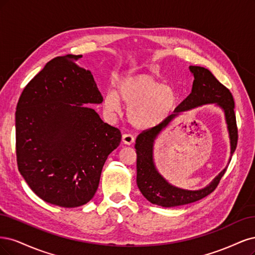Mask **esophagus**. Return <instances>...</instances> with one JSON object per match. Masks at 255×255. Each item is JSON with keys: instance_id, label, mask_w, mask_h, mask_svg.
<instances>
[{"instance_id": "esophagus-1", "label": "esophagus", "mask_w": 255, "mask_h": 255, "mask_svg": "<svg viewBox=\"0 0 255 255\" xmlns=\"http://www.w3.org/2000/svg\"><path fill=\"white\" fill-rule=\"evenodd\" d=\"M122 139H123V143L126 144V145H131L134 142V137L131 134H128V133L123 134Z\"/></svg>"}]
</instances>
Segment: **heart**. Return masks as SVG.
Wrapping results in <instances>:
<instances>
[{
    "label": "heart",
    "instance_id": "1",
    "mask_svg": "<svg viewBox=\"0 0 255 255\" xmlns=\"http://www.w3.org/2000/svg\"><path fill=\"white\" fill-rule=\"evenodd\" d=\"M121 104L128 107V120L136 129H149L159 125L174 109L176 93L147 74L121 78L116 92L107 91L103 105L107 112H120Z\"/></svg>",
    "mask_w": 255,
    "mask_h": 255
}]
</instances>
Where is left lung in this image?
Returning a JSON list of instances; mask_svg holds the SVG:
<instances>
[{
	"label": "left lung",
	"instance_id": "obj_1",
	"mask_svg": "<svg viewBox=\"0 0 255 255\" xmlns=\"http://www.w3.org/2000/svg\"><path fill=\"white\" fill-rule=\"evenodd\" d=\"M191 72L194 75L192 92L185 100L175 109L159 125L142 131L136 137V184L145 198L152 204L163 208L177 207L198 201L214 192L223 178L227 167L221 170L220 174L204 188L198 191H187L176 187L168 183L157 170L153 162V143L161 131L174 120L180 112H184L205 104H216L225 112L228 125L230 143H231V155L236 149L237 145V126L234 113V100L223 84H220L216 77L205 68L191 65Z\"/></svg>",
	"mask_w": 255,
	"mask_h": 255
}]
</instances>
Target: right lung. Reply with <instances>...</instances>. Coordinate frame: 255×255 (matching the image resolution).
<instances>
[{"label":"right lung","instance_id":"obj_1","mask_svg":"<svg viewBox=\"0 0 255 255\" xmlns=\"http://www.w3.org/2000/svg\"><path fill=\"white\" fill-rule=\"evenodd\" d=\"M81 55L48 61L24 88L15 111L20 174L41 199L62 208L95 195L104 164L121 131L87 104H101L93 75L76 64Z\"/></svg>","mask_w":255,"mask_h":255}]
</instances>
